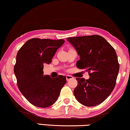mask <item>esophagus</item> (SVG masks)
<instances>
[{
	"mask_svg": "<svg viewBox=\"0 0 130 130\" xmlns=\"http://www.w3.org/2000/svg\"><path fill=\"white\" fill-rule=\"evenodd\" d=\"M73 79V77L72 76L70 75H67L66 76V80L67 81H69V80H71V79Z\"/></svg>",
	"mask_w": 130,
	"mask_h": 130,
	"instance_id": "obj_1",
	"label": "esophagus"
}]
</instances>
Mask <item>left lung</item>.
<instances>
[{
  "label": "left lung",
  "instance_id": "1",
  "mask_svg": "<svg viewBox=\"0 0 130 130\" xmlns=\"http://www.w3.org/2000/svg\"><path fill=\"white\" fill-rule=\"evenodd\" d=\"M67 40L76 50L80 60L76 66L88 72L90 78L77 77L73 91L76 100L88 107L104 102L115 87L119 64L115 50L102 36L91 35Z\"/></svg>",
  "mask_w": 130,
  "mask_h": 130
}]
</instances>
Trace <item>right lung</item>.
Segmentation results:
<instances>
[{"instance_id":"add662e5","label":"right lung","mask_w":130,"mask_h":130,"mask_svg":"<svg viewBox=\"0 0 130 130\" xmlns=\"http://www.w3.org/2000/svg\"><path fill=\"white\" fill-rule=\"evenodd\" d=\"M64 40L33 38L21 47L13 68L18 88L33 105L45 108L53 105L66 83L64 76L51 78L43 75V65L52 62Z\"/></svg>"}]
</instances>
